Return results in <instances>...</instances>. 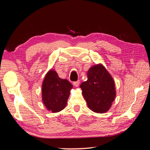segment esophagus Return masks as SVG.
<instances>
[{
  "instance_id": "1",
  "label": "esophagus",
  "mask_w": 150,
  "mask_h": 150,
  "mask_svg": "<svg viewBox=\"0 0 150 150\" xmlns=\"http://www.w3.org/2000/svg\"><path fill=\"white\" fill-rule=\"evenodd\" d=\"M79 83H80V81L78 80V81H75V82H74L73 84H74V86H76V87H78V86L79 85Z\"/></svg>"
}]
</instances>
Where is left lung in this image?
I'll return each mask as SVG.
<instances>
[{"label":"left lung","instance_id":"1","mask_svg":"<svg viewBox=\"0 0 150 150\" xmlns=\"http://www.w3.org/2000/svg\"><path fill=\"white\" fill-rule=\"evenodd\" d=\"M87 74L88 80L80 88L88 106L95 112H107L116 96L114 80L101 64L90 67Z\"/></svg>","mask_w":150,"mask_h":150}]
</instances>
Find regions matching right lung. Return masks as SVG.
I'll use <instances>...</instances> for the list:
<instances>
[{
  "instance_id": "obj_1",
  "label": "right lung",
  "mask_w": 150,
  "mask_h": 150,
  "mask_svg": "<svg viewBox=\"0 0 150 150\" xmlns=\"http://www.w3.org/2000/svg\"><path fill=\"white\" fill-rule=\"evenodd\" d=\"M72 85L67 79H62L57 72L50 70L42 83V96L43 103L52 112H57L64 109L67 104Z\"/></svg>"
}]
</instances>
